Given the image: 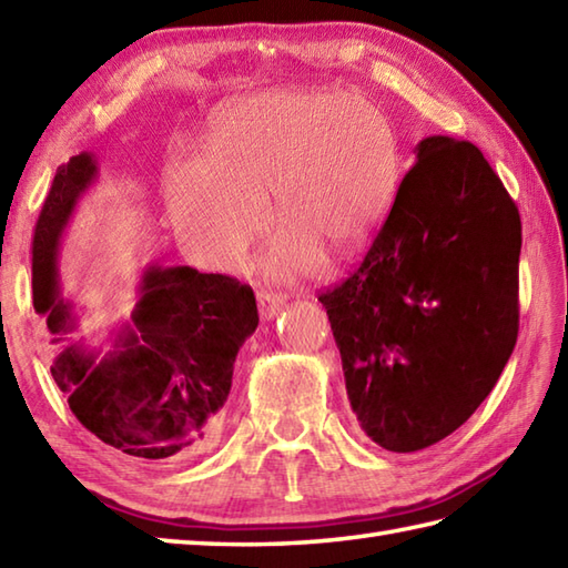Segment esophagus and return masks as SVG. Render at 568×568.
I'll return each mask as SVG.
<instances>
[{
    "mask_svg": "<svg viewBox=\"0 0 568 568\" xmlns=\"http://www.w3.org/2000/svg\"><path fill=\"white\" fill-rule=\"evenodd\" d=\"M283 305H285V297L283 295H277L273 291H261L258 293V310H261V317L265 322L273 320L277 313H281Z\"/></svg>",
    "mask_w": 568,
    "mask_h": 568,
    "instance_id": "obj_1",
    "label": "esophagus"
}]
</instances>
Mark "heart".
<instances>
[{"label": "heart", "instance_id": "heart-1", "mask_svg": "<svg viewBox=\"0 0 568 568\" xmlns=\"http://www.w3.org/2000/svg\"><path fill=\"white\" fill-rule=\"evenodd\" d=\"M402 182V148L382 108L329 88L283 85L221 113L206 158L172 160L164 174L174 229L209 263L229 265L261 226L271 192L281 224L265 271L313 268L325 251L347 258L384 224Z\"/></svg>", "mask_w": 568, "mask_h": 568}]
</instances>
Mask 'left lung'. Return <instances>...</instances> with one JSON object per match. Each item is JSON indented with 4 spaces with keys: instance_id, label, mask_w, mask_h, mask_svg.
<instances>
[{
    "instance_id": "8db88e82",
    "label": "left lung",
    "mask_w": 568,
    "mask_h": 568,
    "mask_svg": "<svg viewBox=\"0 0 568 568\" xmlns=\"http://www.w3.org/2000/svg\"><path fill=\"white\" fill-rule=\"evenodd\" d=\"M354 275L322 293L359 428L416 453L493 392L519 329V211L483 152L433 135Z\"/></svg>"
}]
</instances>
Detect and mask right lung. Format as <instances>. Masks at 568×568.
I'll use <instances>...</instances> for the list:
<instances>
[{
    "label": "right lung",
    "mask_w": 568,
    "mask_h": 568,
    "mask_svg": "<svg viewBox=\"0 0 568 568\" xmlns=\"http://www.w3.org/2000/svg\"><path fill=\"white\" fill-rule=\"evenodd\" d=\"M95 180L93 152L61 164L33 233V310L51 332V376L75 418L108 446L148 460L202 453L229 398L239 349L258 327L255 295L229 275L152 263L130 317L100 342L78 339L81 315L63 293L59 253Z\"/></svg>",
    "instance_id": "1"
}]
</instances>
